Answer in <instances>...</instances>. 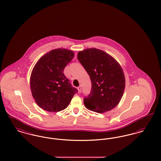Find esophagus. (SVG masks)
I'll return each mask as SVG.
<instances>
[{
  "label": "esophagus",
  "instance_id": "34e87169",
  "mask_svg": "<svg viewBox=\"0 0 161 161\" xmlns=\"http://www.w3.org/2000/svg\"><path fill=\"white\" fill-rule=\"evenodd\" d=\"M78 92L80 93L81 92V86H80L78 87Z\"/></svg>",
  "mask_w": 161,
  "mask_h": 161
}]
</instances>
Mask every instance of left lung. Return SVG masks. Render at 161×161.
<instances>
[{"mask_svg": "<svg viewBox=\"0 0 161 161\" xmlns=\"http://www.w3.org/2000/svg\"><path fill=\"white\" fill-rule=\"evenodd\" d=\"M77 58L92 83L91 93L84 98L86 108L97 113L113 109L120 102L125 87L121 66L113 57L95 48L79 52Z\"/></svg>", "mask_w": 161, "mask_h": 161, "instance_id": "8db88e82", "label": "left lung"}]
</instances>
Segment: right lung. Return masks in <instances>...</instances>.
I'll use <instances>...</instances> for the list:
<instances>
[{
	"label": "right lung",
	"mask_w": 161,
	"mask_h": 161,
	"mask_svg": "<svg viewBox=\"0 0 161 161\" xmlns=\"http://www.w3.org/2000/svg\"><path fill=\"white\" fill-rule=\"evenodd\" d=\"M74 57L72 50L56 48L41 57L35 65L30 76V89L34 100L42 109L61 111L78 92L63 73Z\"/></svg>",
	"instance_id": "1"
}]
</instances>
